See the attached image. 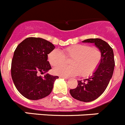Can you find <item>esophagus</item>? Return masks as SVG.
Returning <instances> with one entry per match:
<instances>
[{
	"label": "esophagus",
	"mask_w": 125,
	"mask_h": 125,
	"mask_svg": "<svg viewBox=\"0 0 125 125\" xmlns=\"http://www.w3.org/2000/svg\"><path fill=\"white\" fill-rule=\"evenodd\" d=\"M61 78H64V79H68V78H67V77H65V76H59Z\"/></svg>",
	"instance_id": "1"
}]
</instances>
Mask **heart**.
Listing matches in <instances>:
<instances>
[{"label":"heart","instance_id":"obj_1","mask_svg":"<svg viewBox=\"0 0 125 125\" xmlns=\"http://www.w3.org/2000/svg\"><path fill=\"white\" fill-rule=\"evenodd\" d=\"M72 59L70 66H61L65 62V58ZM102 54L96 47H90L86 44H75L67 47L62 52L58 49H54L47 56L48 61L54 68L53 72L57 75L65 77L79 74L87 77L92 74L100 64Z\"/></svg>","mask_w":125,"mask_h":125}]
</instances>
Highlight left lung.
Segmentation results:
<instances>
[{"instance_id": "obj_1", "label": "left lung", "mask_w": 125, "mask_h": 125, "mask_svg": "<svg viewBox=\"0 0 125 125\" xmlns=\"http://www.w3.org/2000/svg\"><path fill=\"white\" fill-rule=\"evenodd\" d=\"M82 42L94 43L101 51L102 59L90 78L84 81H78V86L75 89H70L69 92L76 100L90 102L103 93L112 78L115 68L114 54L110 45L101 39H88Z\"/></svg>"}]
</instances>
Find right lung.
<instances>
[{
	"mask_svg": "<svg viewBox=\"0 0 125 125\" xmlns=\"http://www.w3.org/2000/svg\"><path fill=\"white\" fill-rule=\"evenodd\" d=\"M51 42L40 37L25 39L16 47L11 65V76L15 88L23 96L37 100L50 94L57 76L47 72L51 69L47 54L54 50ZM46 73L45 77L38 76Z\"/></svg>",
	"mask_w": 125,
	"mask_h": 125,
	"instance_id": "obj_1",
	"label": "right lung"
}]
</instances>
